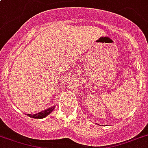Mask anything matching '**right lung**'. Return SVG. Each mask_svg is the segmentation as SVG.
<instances>
[{"label":"right lung","instance_id":"obj_1","mask_svg":"<svg viewBox=\"0 0 148 148\" xmlns=\"http://www.w3.org/2000/svg\"><path fill=\"white\" fill-rule=\"evenodd\" d=\"M54 109V106L51 107V108H49L48 109H46V110H44V111L40 112L39 113H37V114H34V115H31V114H27L28 115V116L32 117V118H35V119H42V118H45L46 116H47Z\"/></svg>","mask_w":148,"mask_h":148}]
</instances>
